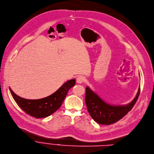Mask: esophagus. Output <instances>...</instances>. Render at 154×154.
<instances>
[{
    "instance_id": "34e87169",
    "label": "esophagus",
    "mask_w": 154,
    "mask_h": 154,
    "mask_svg": "<svg viewBox=\"0 0 154 154\" xmlns=\"http://www.w3.org/2000/svg\"><path fill=\"white\" fill-rule=\"evenodd\" d=\"M85 81V78L83 76H79L77 78V82L78 83H82Z\"/></svg>"
}]
</instances>
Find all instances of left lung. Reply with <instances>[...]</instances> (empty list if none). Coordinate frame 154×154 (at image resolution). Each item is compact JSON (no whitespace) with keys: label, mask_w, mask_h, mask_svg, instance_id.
Returning <instances> with one entry per match:
<instances>
[{"label":"left lung","mask_w":154,"mask_h":154,"mask_svg":"<svg viewBox=\"0 0 154 154\" xmlns=\"http://www.w3.org/2000/svg\"><path fill=\"white\" fill-rule=\"evenodd\" d=\"M140 87L134 99L125 106H111L106 103L89 87H86L85 103L89 114L93 119L101 125L113 124L128 114L135 103L140 94Z\"/></svg>","instance_id":"1"}]
</instances>
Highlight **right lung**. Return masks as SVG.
Returning a JSON list of instances; mask_svg holds the SVG:
<instances>
[{
    "label": "right lung",
    "instance_id": "1",
    "mask_svg": "<svg viewBox=\"0 0 154 154\" xmlns=\"http://www.w3.org/2000/svg\"><path fill=\"white\" fill-rule=\"evenodd\" d=\"M75 84V80L67 81L57 91L44 98L27 100L18 96L10 88V93L18 106L28 115L36 118H44L55 112L61 106L69 90Z\"/></svg>",
    "mask_w": 154,
    "mask_h": 154
}]
</instances>
